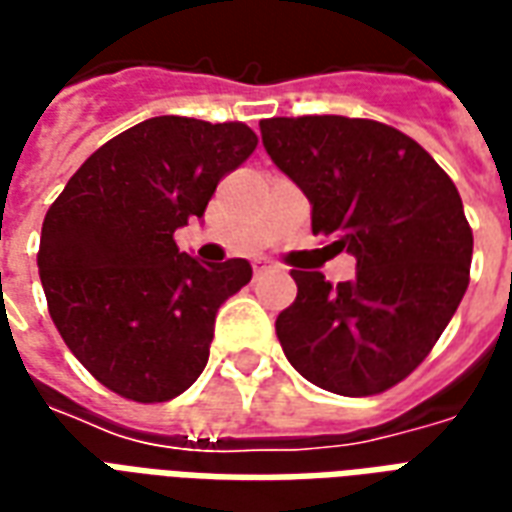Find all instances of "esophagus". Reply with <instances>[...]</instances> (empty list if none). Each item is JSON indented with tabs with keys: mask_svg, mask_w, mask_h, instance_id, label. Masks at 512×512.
Segmentation results:
<instances>
[{
	"mask_svg": "<svg viewBox=\"0 0 512 512\" xmlns=\"http://www.w3.org/2000/svg\"><path fill=\"white\" fill-rule=\"evenodd\" d=\"M268 268H271V260H263V257L255 260V274H266Z\"/></svg>",
	"mask_w": 512,
	"mask_h": 512,
	"instance_id": "obj_1",
	"label": "esophagus"
}]
</instances>
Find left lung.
Instances as JSON below:
<instances>
[{"label": "left lung", "mask_w": 512, "mask_h": 512, "mask_svg": "<svg viewBox=\"0 0 512 512\" xmlns=\"http://www.w3.org/2000/svg\"><path fill=\"white\" fill-rule=\"evenodd\" d=\"M271 161L312 205V233L356 257L351 282L290 271L288 362L321 389L378 395L417 370L469 288L472 227L450 175L411 136L340 115L260 120Z\"/></svg>", "instance_id": "1"}]
</instances>
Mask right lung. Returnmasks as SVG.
I'll return each mask as SVG.
<instances>
[{"label": "right lung", "instance_id": "1", "mask_svg": "<svg viewBox=\"0 0 512 512\" xmlns=\"http://www.w3.org/2000/svg\"><path fill=\"white\" fill-rule=\"evenodd\" d=\"M255 147L244 123L150 117L98 147L49 208L38 252L49 315L106 389L164 403L205 370L216 312L252 266H205L172 235Z\"/></svg>", "mask_w": 512, "mask_h": 512}]
</instances>
